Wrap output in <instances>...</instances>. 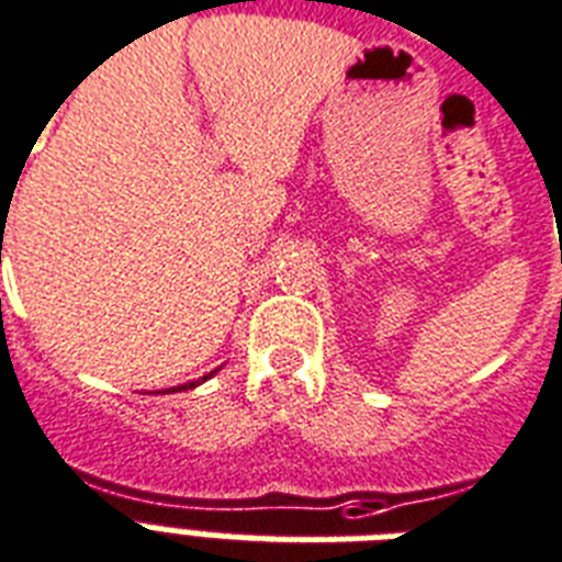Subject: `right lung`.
Returning <instances> with one entry per match:
<instances>
[{
    "instance_id": "obj_1",
    "label": "right lung",
    "mask_w": 562,
    "mask_h": 562,
    "mask_svg": "<svg viewBox=\"0 0 562 562\" xmlns=\"http://www.w3.org/2000/svg\"><path fill=\"white\" fill-rule=\"evenodd\" d=\"M211 375H213V372H211ZM211 375H204V378H199V381H190V384L172 386V393H181V390H193V386H199V384H202V381H207V378H211ZM167 393H169V390H167Z\"/></svg>"
}]
</instances>
